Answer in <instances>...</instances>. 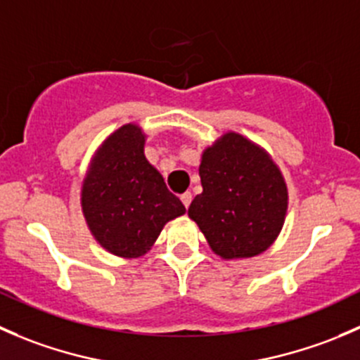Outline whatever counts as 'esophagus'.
Listing matches in <instances>:
<instances>
[{"label":"esophagus","instance_id":"obj_1","mask_svg":"<svg viewBox=\"0 0 360 360\" xmlns=\"http://www.w3.org/2000/svg\"><path fill=\"white\" fill-rule=\"evenodd\" d=\"M191 198H193V197H191V193H190V191H186V193H183V195H181V202H183V205L186 207V209H188V207H190V203H191Z\"/></svg>","mask_w":360,"mask_h":360}]
</instances>
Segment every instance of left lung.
<instances>
[{"mask_svg":"<svg viewBox=\"0 0 360 360\" xmlns=\"http://www.w3.org/2000/svg\"><path fill=\"white\" fill-rule=\"evenodd\" d=\"M203 191L188 216L221 259L264 252L281 235L289 193L284 176L263 146L242 134L217 137L202 153Z\"/></svg>","mask_w":360,"mask_h":360,"instance_id":"obj_1","label":"left lung"}]
</instances>
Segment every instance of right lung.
<instances>
[{
  "label": "right lung",
  "instance_id": "add662e5",
  "mask_svg": "<svg viewBox=\"0 0 360 360\" xmlns=\"http://www.w3.org/2000/svg\"><path fill=\"white\" fill-rule=\"evenodd\" d=\"M146 134L125 123L94 153L82 184V212L97 244L112 256L139 257L169 221L186 212L144 155Z\"/></svg>",
  "mask_w": 360,
  "mask_h": 360
}]
</instances>
